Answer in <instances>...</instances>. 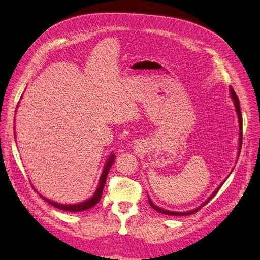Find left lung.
Listing matches in <instances>:
<instances>
[{"label": "left lung", "instance_id": "8db88e82", "mask_svg": "<svg viewBox=\"0 0 260 260\" xmlns=\"http://www.w3.org/2000/svg\"><path fill=\"white\" fill-rule=\"evenodd\" d=\"M230 94H231V98H232V100H233V102H234V105H235V111H237V114H238V118H239V125H240V138H239V154H238V156H240V152H241V147H242V137H243V132H242V130H243V119H242V113H241V108H240V102H239V98H238V95H237V93L234 92V90H233V88L232 86H230ZM239 158V157H238ZM224 182V181H223ZM223 182L220 184L218 187H217V190L212 193L209 198H208V200L205 202V203H203L202 205L200 206V207H198V208H195V209H193V210H190V211H185V212H177V211H170V210H166V209H162V208H160V207H157L156 205H154L153 204V202L149 200V198H148V203H149V205L152 206V208L153 209H155L156 211H158V212H160V214H164V215H169V216H188V215H193V214H195V212H198L202 207H204L206 205V204L214 198V196L218 193V191L220 190V187L222 186V184H223Z\"/></svg>", "mask_w": 260, "mask_h": 260}]
</instances>
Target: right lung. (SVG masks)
<instances>
[{
	"label": "right lung",
	"instance_id": "add662e5",
	"mask_svg": "<svg viewBox=\"0 0 260 260\" xmlns=\"http://www.w3.org/2000/svg\"><path fill=\"white\" fill-rule=\"evenodd\" d=\"M114 160H115V155L112 154L111 156H109V158L107 159L105 166H104V170L103 172H102L101 175V178H100V183H99V186L96 188L95 193H94V195L92 196L91 199L86 200L85 202H82L80 204H76V205H64V204H58V203H55V202H52L48 199H45L42 196V199L45 200V202H48L49 204H51L52 206H54L55 208H58V209H61V210H65V211H73V212H76V211H83V210H86L89 208H92L93 206H95L96 204L100 202L101 198H102V193H103V188H104V185H105V182H106V179H107V175L109 172V169H111L112 165L114 164Z\"/></svg>",
	"mask_w": 260,
	"mask_h": 260
}]
</instances>
